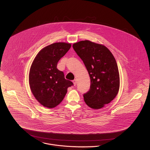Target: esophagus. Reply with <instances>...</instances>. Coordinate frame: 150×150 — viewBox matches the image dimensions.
Segmentation results:
<instances>
[{
    "instance_id": "1",
    "label": "esophagus",
    "mask_w": 150,
    "mask_h": 150,
    "mask_svg": "<svg viewBox=\"0 0 150 150\" xmlns=\"http://www.w3.org/2000/svg\"><path fill=\"white\" fill-rule=\"evenodd\" d=\"M73 83H74V85L75 86V85H76V83H77V80H76V79H74V80H73Z\"/></svg>"
}]
</instances>
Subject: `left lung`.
<instances>
[{"label": "left lung", "mask_w": 150, "mask_h": 150, "mask_svg": "<svg viewBox=\"0 0 150 150\" xmlns=\"http://www.w3.org/2000/svg\"><path fill=\"white\" fill-rule=\"evenodd\" d=\"M72 47L83 61L91 79L90 88L83 95L84 101L91 108L100 109L112 101L118 92L120 75L117 62L104 45L82 40Z\"/></svg>", "instance_id": "obj_1"}]
</instances>
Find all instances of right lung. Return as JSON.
I'll return each mask as SVG.
<instances>
[{"instance_id": "1", "label": "right lung", "mask_w": 150, "mask_h": 150, "mask_svg": "<svg viewBox=\"0 0 150 150\" xmlns=\"http://www.w3.org/2000/svg\"><path fill=\"white\" fill-rule=\"evenodd\" d=\"M71 47L70 43H54L43 48L35 58L29 72L32 93L43 106L52 108L64 99L68 87L74 83L65 78L57 64Z\"/></svg>"}]
</instances>
